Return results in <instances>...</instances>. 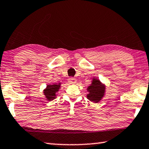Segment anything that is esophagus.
I'll return each instance as SVG.
<instances>
[{"label":"esophagus","mask_w":149,"mask_h":149,"mask_svg":"<svg viewBox=\"0 0 149 149\" xmlns=\"http://www.w3.org/2000/svg\"><path fill=\"white\" fill-rule=\"evenodd\" d=\"M68 82L70 84H75L77 82V80L74 77H70V78L68 79Z\"/></svg>","instance_id":"obj_1"}]
</instances>
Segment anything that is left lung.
Wrapping results in <instances>:
<instances>
[{
	"instance_id": "left-lung-1",
	"label": "left lung",
	"mask_w": 149,
	"mask_h": 149,
	"mask_svg": "<svg viewBox=\"0 0 149 149\" xmlns=\"http://www.w3.org/2000/svg\"><path fill=\"white\" fill-rule=\"evenodd\" d=\"M87 91L89 92L87 95V99L92 102L97 103L104 96L105 86L99 79L93 78L91 84L87 88Z\"/></svg>"
}]
</instances>
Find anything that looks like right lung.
Returning a JSON list of instances; mask_svg holds the SVG:
<instances>
[{"mask_svg": "<svg viewBox=\"0 0 149 149\" xmlns=\"http://www.w3.org/2000/svg\"><path fill=\"white\" fill-rule=\"evenodd\" d=\"M60 88V84H54L53 85H48L46 88L44 90V94L48 101L54 100L56 97V93Z\"/></svg>", "mask_w": 149, "mask_h": 149, "instance_id": "1", "label": "right lung"}]
</instances>
